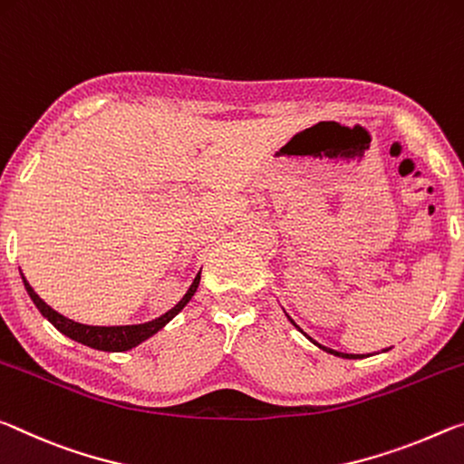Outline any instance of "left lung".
<instances>
[{
	"label": "left lung",
	"mask_w": 464,
	"mask_h": 464,
	"mask_svg": "<svg viewBox=\"0 0 464 464\" xmlns=\"http://www.w3.org/2000/svg\"><path fill=\"white\" fill-rule=\"evenodd\" d=\"M285 316H287V314H285ZM287 318H290V316H287ZM290 323L295 326V329H298V331L302 333L304 337H306V339L310 341V343H314L318 349H323V352H326V353H331V355H337V358H345V360H362V358H370V353H345V352H337V349L324 347V345L318 343V341H314V339L310 337V335H306V333H304V331L300 329V326L292 321V318H290ZM389 349H391V347H386V349H382V352H389Z\"/></svg>",
	"instance_id": "left-lung-1"
}]
</instances>
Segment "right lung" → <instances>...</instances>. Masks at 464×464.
Segmentation results:
<instances>
[{
	"label": "right lung",
	"instance_id": "1",
	"mask_svg": "<svg viewBox=\"0 0 464 464\" xmlns=\"http://www.w3.org/2000/svg\"><path fill=\"white\" fill-rule=\"evenodd\" d=\"M22 282H24L26 292L30 295V300L34 302V306L39 308V313L47 318V321L55 326L59 333H63L65 337H70L73 341H78L82 345H88L92 349H101V352H127V349L138 347L143 341L150 339L151 335H156L162 326L169 324L174 316H177L182 308L187 306L188 300L193 298L197 287H199L201 282V271L197 273L193 284L188 285L187 294L174 304V306L164 313L162 316L154 318V321L148 323H140V324H112V326H101V324H83V323H75L72 318H67L63 314H59L57 310H53L47 302H44L39 294L33 290V285L26 282L24 273H20Z\"/></svg>",
	"mask_w": 464,
	"mask_h": 464
}]
</instances>
